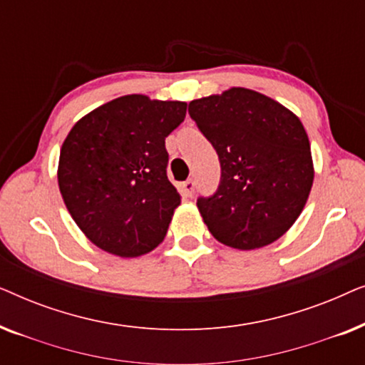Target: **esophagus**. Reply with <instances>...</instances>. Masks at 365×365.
Here are the masks:
<instances>
[{"label":"esophagus","mask_w":365,"mask_h":365,"mask_svg":"<svg viewBox=\"0 0 365 365\" xmlns=\"http://www.w3.org/2000/svg\"><path fill=\"white\" fill-rule=\"evenodd\" d=\"M194 187H196V182H194L192 179H187V181H184L182 182V194H184V196L192 197Z\"/></svg>","instance_id":"1"}]
</instances>
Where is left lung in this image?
I'll return each mask as SVG.
<instances>
[{"label":"left lung","mask_w":365,"mask_h":365,"mask_svg":"<svg viewBox=\"0 0 365 365\" xmlns=\"http://www.w3.org/2000/svg\"><path fill=\"white\" fill-rule=\"evenodd\" d=\"M196 121L221 163V182L197 197L219 242L256 249L277 241L306 206L314 181L311 144L296 114L246 88L194 99Z\"/></svg>","instance_id":"1"}]
</instances>
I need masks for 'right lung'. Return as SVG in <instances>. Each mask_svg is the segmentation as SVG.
Instances as JSON below:
<instances>
[{
	"label": "right lung",
	"mask_w": 365,
	"mask_h": 365,
	"mask_svg": "<svg viewBox=\"0 0 365 365\" xmlns=\"http://www.w3.org/2000/svg\"><path fill=\"white\" fill-rule=\"evenodd\" d=\"M186 108L128 94L79 119L64 139L59 191L78 227L103 251L138 257L163 242L181 204L168 179L166 138Z\"/></svg>",
	"instance_id": "1"
}]
</instances>
